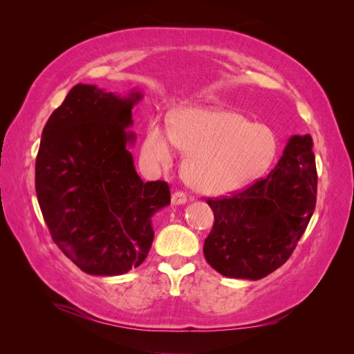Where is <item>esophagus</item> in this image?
Here are the masks:
<instances>
[{"label":"esophagus","instance_id":"34e87169","mask_svg":"<svg viewBox=\"0 0 354 354\" xmlns=\"http://www.w3.org/2000/svg\"><path fill=\"white\" fill-rule=\"evenodd\" d=\"M171 202H173V205H185L187 202V196L183 192H174V194L171 195Z\"/></svg>","mask_w":354,"mask_h":354}]
</instances>
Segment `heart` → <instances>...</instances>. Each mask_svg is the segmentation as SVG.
<instances>
[{"mask_svg": "<svg viewBox=\"0 0 354 354\" xmlns=\"http://www.w3.org/2000/svg\"><path fill=\"white\" fill-rule=\"evenodd\" d=\"M174 146L187 152V183L203 195H226L263 177L279 155V138L270 127L221 109H186L169 128L151 121L142 158L152 169L169 168Z\"/></svg>", "mask_w": 354, "mask_h": 354, "instance_id": "b5f03b06", "label": "heart"}]
</instances>
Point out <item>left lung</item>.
<instances>
[{"label":"left lung","mask_w":354,"mask_h":354,"mask_svg":"<svg viewBox=\"0 0 354 354\" xmlns=\"http://www.w3.org/2000/svg\"><path fill=\"white\" fill-rule=\"evenodd\" d=\"M312 136H292L270 174L224 199H208L214 226L203 243L207 263L234 279L259 281L281 267L316 207Z\"/></svg>","instance_id":"obj_1"}]
</instances>
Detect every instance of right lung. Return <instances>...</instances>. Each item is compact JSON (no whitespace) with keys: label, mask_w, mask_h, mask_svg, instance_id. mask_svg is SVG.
<instances>
[{"label":"right lung","mask_w":354,"mask_h":354,"mask_svg":"<svg viewBox=\"0 0 354 354\" xmlns=\"http://www.w3.org/2000/svg\"><path fill=\"white\" fill-rule=\"evenodd\" d=\"M143 99L77 84L42 130L35 189L51 238L93 276L140 266L153 242L155 214L169 205L165 181L138 177L130 146L133 108Z\"/></svg>","instance_id":"add662e5"}]
</instances>
